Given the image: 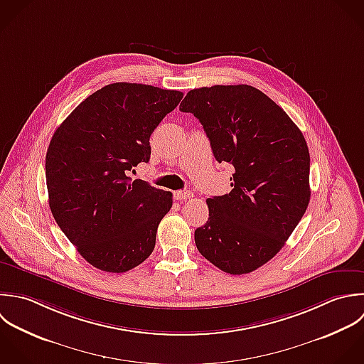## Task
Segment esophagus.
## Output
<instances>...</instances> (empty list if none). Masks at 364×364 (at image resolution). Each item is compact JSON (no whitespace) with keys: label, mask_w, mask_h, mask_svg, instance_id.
<instances>
[{"label":"esophagus","mask_w":364,"mask_h":364,"mask_svg":"<svg viewBox=\"0 0 364 364\" xmlns=\"http://www.w3.org/2000/svg\"><path fill=\"white\" fill-rule=\"evenodd\" d=\"M193 197V193L191 191H176L174 193V198L178 200V201H183V200H188Z\"/></svg>","instance_id":"obj_1"}]
</instances>
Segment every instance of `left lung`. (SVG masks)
Masks as SVG:
<instances>
[{
	"mask_svg": "<svg viewBox=\"0 0 364 364\" xmlns=\"http://www.w3.org/2000/svg\"><path fill=\"white\" fill-rule=\"evenodd\" d=\"M180 110L200 120L217 161L235 168L232 190L207 200L197 250L227 274H250L282 250L308 208L306 140L282 107L250 85L193 89Z\"/></svg>",
	"mask_w": 364,
	"mask_h": 364,
	"instance_id": "8db88e82",
	"label": "left lung"
}]
</instances>
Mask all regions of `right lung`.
<instances>
[{
  "mask_svg": "<svg viewBox=\"0 0 364 364\" xmlns=\"http://www.w3.org/2000/svg\"><path fill=\"white\" fill-rule=\"evenodd\" d=\"M183 93L117 82L87 96L55 130L45 159L52 215L95 268L120 274L146 261L173 194L127 176L150 160V136Z\"/></svg>",
  "mask_w": 364,
  "mask_h": 364,
  "instance_id": "right-lung-1",
  "label": "right lung"
}]
</instances>
